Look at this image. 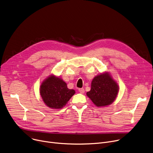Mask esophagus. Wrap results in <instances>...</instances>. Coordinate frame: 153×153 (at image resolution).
Here are the masks:
<instances>
[{
    "instance_id": "34e87169",
    "label": "esophagus",
    "mask_w": 153,
    "mask_h": 153,
    "mask_svg": "<svg viewBox=\"0 0 153 153\" xmlns=\"http://www.w3.org/2000/svg\"><path fill=\"white\" fill-rule=\"evenodd\" d=\"M79 92L81 93V94H84L85 91H84V89H83V88H81V89H79Z\"/></svg>"
}]
</instances>
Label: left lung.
<instances>
[{
    "mask_svg": "<svg viewBox=\"0 0 153 153\" xmlns=\"http://www.w3.org/2000/svg\"><path fill=\"white\" fill-rule=\"evenodd\" d=\"M119 86L108 72H104L94 77L91 89L86 95L98 107L108 106L118 95Z\"/></svg>",
    "mask_w": 153,
    "mask_h": 153,
    "instance_id": "1",
    "label": "left lung"
}]
</instances>
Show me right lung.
Listing matches in <instances>:
<instances>
[{
	"mask_svg": "<svg viewBox=\"0 0 153 153\" xmlns=\"http://www.w3.org/2000/svg\"><path fill=\"white\" fill-rule=\"evenodd\" d=\"M59 77L51 74L46 78L39 87V94L45 105L52 109H61L75 94Z\"/></svg>",
	"mask_w": 153,
	"mask_h": 153,
	"instance_id": "obj_1",
	"label": "right lung"
}]
</instances>
